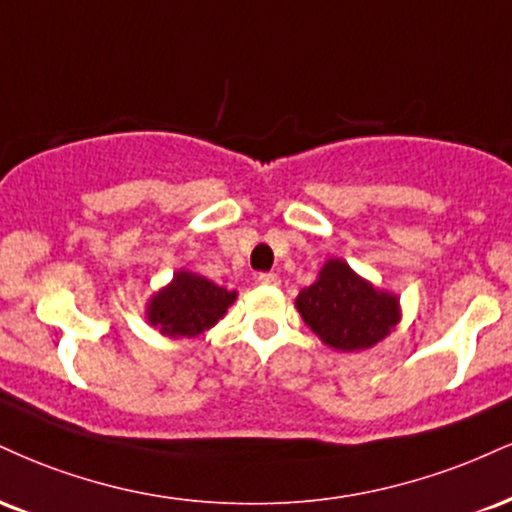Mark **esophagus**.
Returning a JSON list of instances; mask_svg holds the SVG:
<instances>
[{
    "label": "esophagus",
    "mask_w": 512,
    "mask_h": 512,
    "mask_svg": "<svg viewBox=\"0 0 512 512\" xmlns=\"http://www.w3.org/2000/svg\"><path fill=\"white\" fill-rule=\"evenodd\" d=\"M257 281H260L262 286H279V274L264 272V274L257 276Z\"/></svg>",
    "instance_id": "obj_1"
}]
</instances>
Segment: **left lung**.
<instances>
[{
    "mask_svg": "<svg viewBox=\"0 0 512 512\" xmlns=\"http://www.w3.org/2000/svg\"><path fill=\"white\" fill-rule=\"evenodd\" d=\"M295 307L319 341L341 353L377 346L400 322L396 295L374 288L343 260L326 262Z\"/></svg>",
    "mask_w": 512,
    "mask_h": 512,
    "instance_id": "1",
    "label": "left lung"
}]
</instances>
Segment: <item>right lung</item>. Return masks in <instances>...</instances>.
Listing matches in <instances>:
<instances>
[{
    "mask_svg": "<svg viewBox=\"0 0 512 512\" xmlns=\"http://www.w3.org/2000/svg\"><path fill=\"white\" fill-rule=\"evenodd\" d=\"M236 291H226L205 276L178 269L169 286L147 303V322L169 338H195L212 329L236 300Z\"/></svg>",
    "mask_w": 512,
    "mask_h": 512,
    "instance_id": "obj_1",
    "label": "right lung"
}]
</instances>
